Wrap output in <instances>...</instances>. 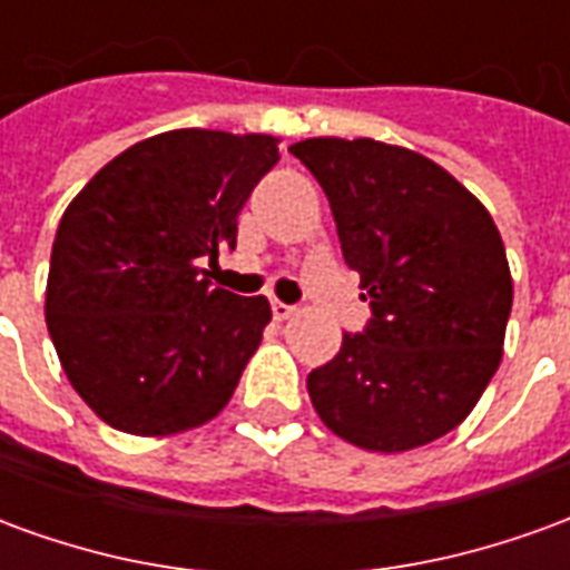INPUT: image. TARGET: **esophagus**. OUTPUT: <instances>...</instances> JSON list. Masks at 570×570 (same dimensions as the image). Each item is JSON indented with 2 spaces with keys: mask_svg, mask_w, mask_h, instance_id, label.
<instances>
[{
  "mask_svg": "<svg viewBox=\"0 0 570 570\" xmlns=\"http://www.w3.org/2000/svg\"><path fill=\"white\" fill-rule=\"evenodd\" d=\"M272 314H274V321H289V317L296 314V308H293V305H286V302H277V298H274Z\"/></svg>",
  "mask_w": 570,
  "mask_h": 570,
  "instance_id": "34e87169",
  "label": "esophagus"
}]
</instances>
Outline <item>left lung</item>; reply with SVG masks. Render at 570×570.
Here are the masks:
<instances>
[{
	"instance_id": "left-lung-1",
	"label": "left lung",
	"mask_w": 570,
	"mask_h": 570,
	"mask_svg": "<svg viewBox=\"0 0 570 570\" xmlns=\"http://www.w3.org/2000/svg\"><path fill=\"white\" fill-rule=\"evenodd\" d=\"M321 183L372 317L308 375L335 436L409 452L473 412L498 372L513 277L489 210L440 164L387 142L289 146Z\"/></svg>"
}]
</instances>
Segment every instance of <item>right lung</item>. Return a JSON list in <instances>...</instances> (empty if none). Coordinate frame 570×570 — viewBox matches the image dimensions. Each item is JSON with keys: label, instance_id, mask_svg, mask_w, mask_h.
I'll use <instances>...</instances> for the list:
<instances>
[{"label": "right lung", "instance_id": "obj_1", "mask_svg": "<svg viewBox=\"0 0 570 570\" xmlns=\"http://www.w3.org/2000/svg\"><path fill=\"white\" fill-rule=\"evenodd\" d=\"M277 137L183 128L106 164L57 225L45 321L69 384L109 428L167 436L216 419L272 321L207 281Z\"/></svg>", "mask_w": 570, "mask_h": 570}]
</instances>
